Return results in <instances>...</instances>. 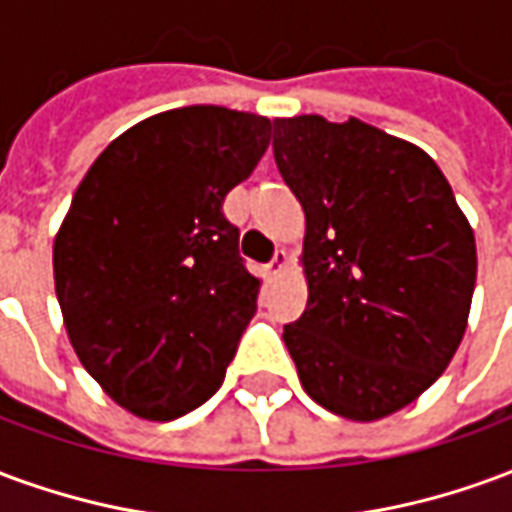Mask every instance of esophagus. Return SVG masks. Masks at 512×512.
<instances>
[{
    "label": "esophagus",
    "mask_w": 512,
    "mask_h": 512,
    "mask_svg": "<svg viewBox=\"0 0 512 512\" xmlns=\"http://www.w3.org/2000/svg\"><path fill=\"white\" fill-rule=\"evenodd\" d=\"M285 268H288V252H285V249H277V255H274V260L268 263L266 271L271 274V277H279Z\"/></svg>",
    "instance_id": "1"
}]
</instances>
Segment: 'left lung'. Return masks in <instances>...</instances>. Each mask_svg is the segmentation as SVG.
<instances>
[{
    "label": "left lung",
    "mask_w": 512,
    "mask_h": 512,
    "mask_svg": "<svg viewBox=\"0 0 512 512\" xmlns=\"http://www.w3.org/2000/svg\"><path fill=\"white\" fill-rule=\"evenodd\" d=\"M274 158L307 219V310L282 334L301 386L345 419L389 417L461 345L472 227L425 150L356 117H277Z\"/></svg>",
    "instance_id": "left-lung-1"
}]
</instances>
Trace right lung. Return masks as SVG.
<instances>
[{"mask_svg": "<svg viewBox=\"0 0 512 512\" xmlns=\"http://www.w3.org/2000/svg\"><path fill=\"white\" fill-rule=\"evenodd\" d=\"M268 142V117L169 109L117 136L73 194L57 301L84 370L136 417L178 419L222 386L260 293L222 205Z\"/></svg>", "mask_w": 512, "mask_h": 512, "instance_id": "1", "label": "right lung"}]
</instances>
